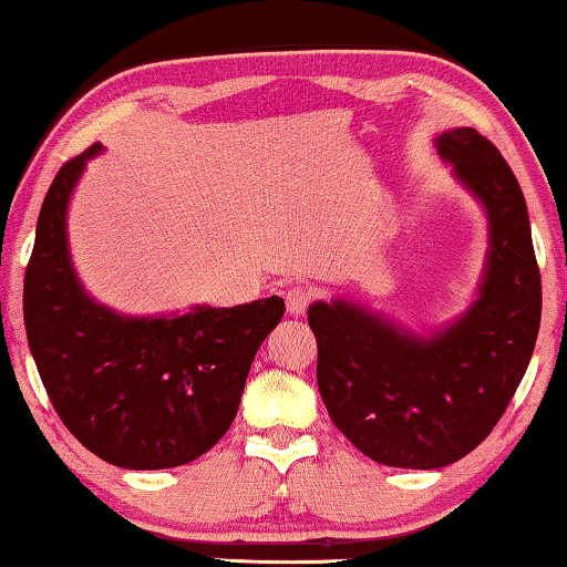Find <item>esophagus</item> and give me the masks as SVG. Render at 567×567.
Here are the masks:
<instances>
[{
    "instance_id": "1",
    "label": "esophagus",
    "mask_w": 567,
    "mask_h": 567,
    "mask_svg": "<svg viewBox=\"0 0 567 567\" xmlns=\"http://www.w3.org/2000/svg\"><path fill=\"white\" fill-rule=\"evenodd\" d=\"M285 302L290 315H305V310L312 302V290H307V287H290L285 292Z\"/></svg>"
}]
</instances>
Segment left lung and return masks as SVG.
I'll use <instances>...</instances> for the list:
<instances>
[{"label":"left lung","mask_w":567,"mask_h":567,"mask_svg":"<svg viewBox=\"0 0 567 567\" xmlns=\"http://www.w3.org/2000/svg\"><path fill=\"white\" fill-rule=\"evenodd\" d=\"M440 157L487 213L477 300L430 338L348 300L315 302L318 388L350 443L380 465L435 470L483 443L511 405L540 330V270L513 169L473 127L443 132Z\"/></svg>","instance_id":"obj_1"}]
</instances>
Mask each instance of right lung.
<instances>
[{
	"label": "right lung",
	"mask_w": 567,
	"mask_h": 567,
	"mask_svg": "<svg viewBox=\"0 0 567 567\" xmlns=\"http://www.w3.org/2000/svg\"><path fill=\"white\" fill-rule=\"evenodd\" d=\"M92 145L64 162L37 219L24 275V328L56 415L80 443L127 470L192 463L237 415L282 297L195 307L175 318H127L84 292L66 247V205Z\"/></svg>",
	"instance_id": "right-lung-1"
}]
</instances>
